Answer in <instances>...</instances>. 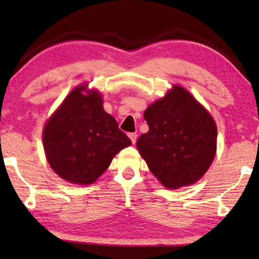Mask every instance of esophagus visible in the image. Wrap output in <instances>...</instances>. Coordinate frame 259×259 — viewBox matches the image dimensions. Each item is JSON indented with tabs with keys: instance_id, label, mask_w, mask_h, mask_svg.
I'll list each match as a JSON object with an SVG mask.
<instances>
[{
	"instance_id": "1",
	"label": "esophagus",
	"mask_w": 259,
	"mask_h": 259,
	"mask_svg": "<svg viewBox=\"0 0 259 259\" xmlns=\"http://www.w3.org/2000/svg\"><path fill=\"white\" fill-rule=\"evenodd\" d=\"M129 137L131 139V142H133V144H135L136 140H137V134L131 133V134H129Z\"/></svg>"
}]
</instances>
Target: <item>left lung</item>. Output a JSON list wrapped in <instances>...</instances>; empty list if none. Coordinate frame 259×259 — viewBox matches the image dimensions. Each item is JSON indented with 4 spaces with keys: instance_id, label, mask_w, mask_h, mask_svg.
Instances as JSON below:
<instances>
[{
    "instance_id": "1",
    "label": "left lung",
    "mask_w": 259,
    "mask_h": 259,
    "mask_svg": "<svg viewBox=\"0 0 259 259\" xmlns=\"http://www.w3.org/2000/svg\"><path fill=\"white\" fill-rule=\"evenodd\" d=\"M144 119L150 129L137 148L152 174L172 190L198 182L216 154L217 126L207 109L175 85L147 107Z\"/></svg>"
}]
</instances>
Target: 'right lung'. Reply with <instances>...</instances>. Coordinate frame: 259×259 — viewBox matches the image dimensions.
<instances>
[{
	"label": "right lung",
	"instance_id": "add662e5",
	"mask_svg": "<svg viewBox=\"0 0 259 259\" xmlns=\"http://www.w3.org/2000/svg\"><path fill=\"white\" fill-rule=\"evenodd\" d=\"M83 84L69 94L43 130V145L54 171L80 185L96 182L113 157L131 140L103 108L97 91L84 95Z\"/></svg>",
	"mask_w": 259,
	"mask_h": 259
}]
</instances>
